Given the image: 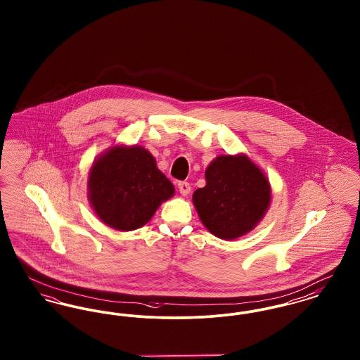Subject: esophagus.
I'll list each match as a JSON object with an SVG mask.
<instances>
[{"label": "esophagus", "instance_id": "1", "mask_svg": "<svg viewBox=\"0 0 360 360\" xmlns=\"http://www.w3.org/2000/svg\"><path fill=\"white\" fill-rule=\"evenodd\" d=\"M178 188H179V193L182 194V195H188V193H190V184L188 182H185V181H182V182H179L178 184Z\"/></svg>", "mask_w": 360, "mask_h": 360}]
</instances>
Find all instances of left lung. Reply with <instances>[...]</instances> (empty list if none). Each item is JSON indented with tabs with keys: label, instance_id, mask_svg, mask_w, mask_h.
Returning <instances> with one entry per match:
<instances>
[{
	"label": "left lung",
	"instance_id": "1",
	"mask_svg": "<svg viewBox=\"0 0 360 360\" xmlns=\"http://www.w3.org/2000/svg\"><path fill=\"white\" fill-rule=\"evenodd\" d=\"M206 185L193 194V204L206 229L219 239L250 233L271 204V185L245 154L219 155L205 170Z\"/></svg>",
	"mask_w": 360,
	"mask_h": 360
}]
</instances>
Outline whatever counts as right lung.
I'll use <instances>...</instances> for the list:
<instances>
[{"instance_id":"add662e5","label":"right lung","mask_w":360,"mask_h":360,"mask_svg":"<svg viewBox=\"0 0 360 360\" xmlns=\"http://www.w3.org/2000/svg\"><path fill=\"white\" fill-rule=\"evenodd\" d=\"M175 188L141 146L116 144L98 155L87 176V198L109 228L135 231L148 223Z\"/></svg>"}]
</instances>
